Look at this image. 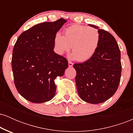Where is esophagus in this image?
I'll return each instance as SVG.
<instances>
[{
    "mask_svg": "<svg viewBox=\"0 0 133 133\" xmlns=\"http://www.w3.org/2000/svg\"><path fill=\"white\" fill-rule=\"evenodd\" d=\"M73 64H73L72 62H71V61L68 62V65H69V67L73 66Z\"/></svg>",
    "mask_w": 133,
    "mask_h": 133,
    "instance_id": "1",
    "label": "esophagus"
}]
</instances>
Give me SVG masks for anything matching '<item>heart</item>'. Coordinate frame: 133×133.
Segmentation results:
<instances>
[{
    "label": "heart",
    "instance_id": "obj_1",
    "mask_svg": "<svg viewBox=\"0 0 133 133\" xmlns=\"http://www.w3.org/2000/svg\"><path fill=\"white\" fill-rule=\"evenodd\" d=\"M64 36L57 32L54 36V49L58 54L68 52L72 46V57L85 62L92 58L99 46L101 35L97 29L74 24L65 29Z\"/></svg>",
    "mask_w": 133,
    "mask_h": 133
}]
</instances>
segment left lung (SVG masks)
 Instances as JSON below:
<instances>
[{
	"label": "left lung",
	"instance_id": "1",
	"mask_svg": "<svg viewBox=\"0 0 133 133\" xmlns=\"http://www.w3.org/2000/svg\"><path fill=\"white\" fill-rule=\"evenodd\" d=\"M98 29L99 46L94 56L83 63L75 64L76 83L82 100L91 104L106 101L116 92L121 75L119 48L115 38L109 32Z\"/></svg>",
	"mask_w": 133,
	"mask_h": 133
}]
</instances>
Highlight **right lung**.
Returning <instances> with one entry per match:
<instances>
[{
	"mask_svg": "<svg viewBox=\"0 0 133 133\" xmlns=\"http://www.w3.org/2000/svg\"><path fill=\"white\" fill-rule=\"evenodd\" d=\"M66 21L61 18L37 24L23 32L14 46L15 86L29 101L42 103L52 99L56 91L54 79L63 76L68 68V60L54 51L55 35Z\"/></svg>",
	"mask_w": 133,
	"mask_h": 133,
	"instance_id": "right-lung-1",
	"label": "right lung"
}]
</instances>
